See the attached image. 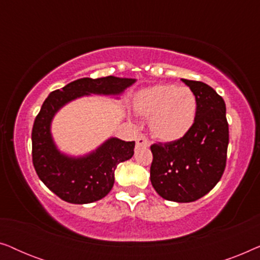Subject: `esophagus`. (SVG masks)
<instances>
[{
	"label": "esophagus",
	"instance_id": "1",
	"mask_svg": "<svg viewBox=\"0 0 260 260\" xmlns=\"http://www.w3.org/2000/svg\"><path fill=\"white\" fill-rule=\"evenodd\" d=\"M136 145L138 148H140V147L148 148L149 145H150V143H149L147 137L143 136V135H140V136H137V138H136Z\"/></svg>",
	"mask_w": 260,
	"mask_h": 260
}]
</instances>
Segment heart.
<instances>
[{
  "instance_id": "obj_1",
  "label": "heart",
  "mask_w": 260,
  "mask_h": 260,
  "mask_svg": "<svg viewBox=\"0 0 260 260\" xmlns=\"http://www.w3.org/2000/svg\"><path fill=\"white\" fill-rule=\"evenodd\" d=\"M133 108L137 115L149 118V130L156 140L169 143L191 130L198 115V99L187 87L157 84L137 91Z\"/></svg>"
}]
</instances>
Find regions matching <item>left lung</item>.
I'll return each instance as SVG.
<instances>
[{"label":"left lung","mask_w":260,"mask_h":260,"mask_svg":"<svg viewBox=\"0 0 260 260\" xmlns=\"http://www.w3.org/2000/svg\"><path fill=\"white\" fill-rule=\"evenodd\" d=\"M198 99L191 130L181 140L152 144L150 181L168 201L193 202L221 179L229 147V123L222 97L202 81L182 79Z\"/></svg>","instance_id":"8db88e82"}]
</instances>
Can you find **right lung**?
Segmentation results:
<instances>
[{
	"mask_svg": "<svg viewBox=\"0 0 260 260\" xmlns=\"http://www.w3.org/2000/svg\"><path fill=\"white\" fill-rule=\"evenodd\" d=\"M135 79L104 77L81 78L53 91L46 98L31 130V157L38 176L49 190L70 204H90L109 194L115 183V170L133 157L135 142L110 138L97 150L83 157H70L56 149L51 122L67 103L88 94H120Z\"/></svg>",
	"mask_w": 260,
	"mask_h": 260,
	"instance_id": "right-lung-1",
	"label": "right lung"
}]
</instances>
